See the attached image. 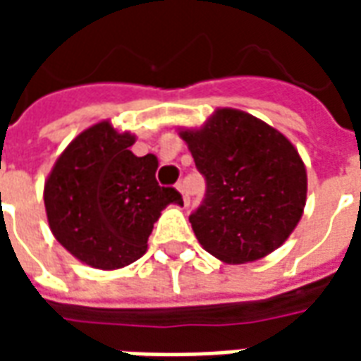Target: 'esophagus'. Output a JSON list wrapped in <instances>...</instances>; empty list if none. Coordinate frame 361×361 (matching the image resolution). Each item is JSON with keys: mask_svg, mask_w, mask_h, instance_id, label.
<instances>
[{"mask_svg": "<svg viewBox=\"0 0 361 361\" xmlns=\"http://www.w3.org/2000/svg\"><path fill=\"white\" fill-rule=\"evenodd\" d=\"M176 188H178V191L183 195V203L189 204V195H188V191H185V183H183V181H178V183H176Z\"/></svg>", "mask_w": 361, "mask_h": 361, "instance_id": "1", "label": "esophagus"}]
</instances>
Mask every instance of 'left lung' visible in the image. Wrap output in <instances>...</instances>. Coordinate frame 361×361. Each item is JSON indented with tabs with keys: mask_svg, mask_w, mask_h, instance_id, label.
Wrapping results in <instances>:
<instances>
[{
	"mask_svg": "<svg viewBox=\"0 0 361 361\" xmlns=\"http://www.w3.org/2000/svg\"><path fill=\"white\" fill-rule=\"evenodd\" d=\"M207 183L189 214L197 240L226 263H250L284 243L302 219L307 176L294 145L261 119L219 110L199 131H181Z\"/></svg>",
	"mask_w": 361,
	"mask_h": 361,
	"instance_id": "left-lung-1",
	"label": "left lung"
}]
</instances>
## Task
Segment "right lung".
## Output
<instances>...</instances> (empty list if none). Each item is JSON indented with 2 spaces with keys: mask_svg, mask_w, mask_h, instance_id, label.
<instances>
[{
  "mask_svg": "<svg viewBox=\"0 0 361 361\" xmlns=\"http://www.w3.org/2000/svg\"><path fill=\"white\" fill-rule=\"evenodd\" d=\"M133 142L108 121L96 123L63 150L44 188L56 240L104 271L142 257L162 209L183 203L178 189L158 185L157 157H135Z\"/></svg>",
  "mask_w": 361,
  "mask_h": 361,
  "instance_id": "1",
  "label": "right lung"
}]
</instances>
